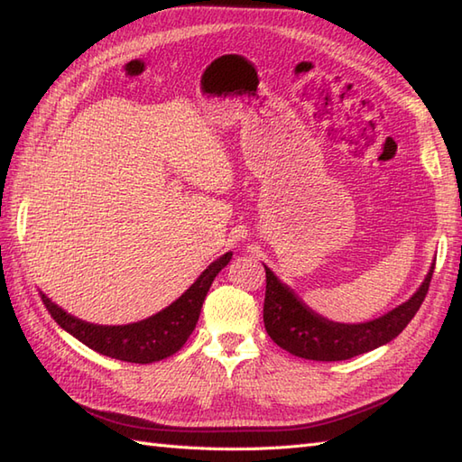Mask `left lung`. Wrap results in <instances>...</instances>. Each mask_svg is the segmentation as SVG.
<instances>
[{"label":"left lung","mask_w":462,"mask_h":462,"mask_svg":"<svg viewBox=\"0 0 462 462\" xmlns=\"http://www.w3.org/2000/svg\"><path fill=\"white\" fill-rule=\"evenodd\" d=\"M266 270V300H263V326L268 336L291 356L313 361H343L367 353L395 339L407 323L415 318L423 303L435 262L430 263L423 283L407 301L399 303L379 318L361 323H339L326 319L310 310L293 290L268 266Z\"/></svg>","instance_id":"obj_1"}]
</instances>
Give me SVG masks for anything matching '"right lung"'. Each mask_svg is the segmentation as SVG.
Instances as JSON below:
<instances>
[{
    "label": "right lung",
    "mask_w": 462,
    "mask_h": 462,
    "mask_svg": "<svg viewBox=\"0 0 462 462\" xmlns=\"http://www.w3.org/2000/svg\"><path fill=\"white\" fill-rule=\"evenodd\" d=\"M230 260L232 252L222 254L171 306H166L159 313H152L151 318L125 323V326H99V323L79 319L59 308L43 291L39 293H42V300L51 318L61 326V329L79 339L83 346L101 353V356L126 363H154L174 356L190 337L196 323H199L206 293H208L218 272Z\"/></svg>",
    "instance_id": "add662e5"
}]
</instances>
